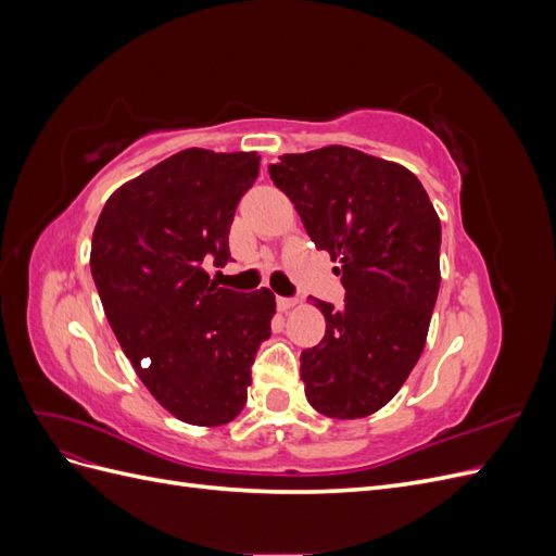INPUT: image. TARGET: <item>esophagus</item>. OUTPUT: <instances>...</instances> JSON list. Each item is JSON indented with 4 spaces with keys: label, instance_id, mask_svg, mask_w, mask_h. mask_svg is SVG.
Instances as JSON below:
<instances>
[{
    "label": "esophagus",
    "instance_id": "34e87169",
    "mask_svg": "<svg viewBox=\"0 0 556 556\" xmlns=\"http://www.w3.org/2000/svg\"><path fill=\"white\" fill-rule=\"evenodd\" d=\"M276 304H278L280 311H290V308L296 306V299H292V296H278Z\"/></svg>",
    "mask_w": 556,
    "mask_h": 556
}]
</instances>
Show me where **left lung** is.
Wrapping results in <instances>:
<instances>
[{
	"label": "left lung",
	"instance_id": "1",
	"mask_svg": "<svg viewBox=\"0 0 556 556\" xmlns=\"http://www.w3.org/2000/svg\"><path fill=\"white\" fill-rule=\"evenodd\" d=\"M268 176L315 248L341 262L345 304L317 301L325 339L301 352L306 399L327 417L371 415L425 350L441 288L439 215L415 174L355 148L282 155Z\"/></svg>",
	"mask_w": 556,
	"mask_h": 556
}]
</instances>
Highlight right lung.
I'll use <instances>...</instances> for the list:
<instances>
[{
	"instance_id": "1",
	"label": "right lung",
	"mask_w": 556,
	"mask_h": 556,
	"mask_svg": "<svg viewBox=\"0 0 556 556\" xmlns=\"http://www.w3.org/2000/svg\"><path fill=\"white\" fill-rule=\"evenodd\" d=\"M257 176V153L188 148L115 190L92 233L90 268L115 339L188 425H227L243 410L271 336V290L217 288L204 271L231 260L233 213Z\"/></svg>"
}]
</instances>
